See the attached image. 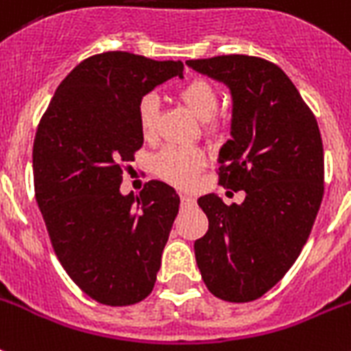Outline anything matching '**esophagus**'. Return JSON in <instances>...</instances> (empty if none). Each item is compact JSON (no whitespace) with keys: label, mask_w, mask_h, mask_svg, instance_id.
<instances>
[{"label":"esophagus","mask_w":351,"mask_h":351,"mask_svg":"<svg viewBox=\"0 0 351 351\" xmlns=\"http://www.w3.org/2000/svg\"><path fill=\"white\" fill-rule=\"evenodd\" d=\"M195 204H196L195 196L187 195V193H184V195H182V207H193Z\"/></svg>","instance_id":"esophagus-1"}]
</instances>
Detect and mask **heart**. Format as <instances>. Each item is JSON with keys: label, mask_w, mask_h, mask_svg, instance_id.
Returning <instances> with one entry per match:
<instances>
[{"label": "heart", "mask_w": 351, "mask_h": 351, "mask_svg": "<svg viewBox=\"0 0 351 351\" xmlns=\"http://www.w3.org/2000/svg\"><path fill=\"white\" fill-rule=\"evenodd\" d=\"M178 99L189 108L196 119L204 122L215 117L220 104L218 90L205 79H193L182 84L178 88ZM156 117H158V99L153 93H146L136 104V121L144 138H151L155 133ZM204 166V151L196 147L167 146L153 158V171L156 175L180 187L193 184Z\"/></svg>", "instance_id": "b5f03b06"}]
</instances>
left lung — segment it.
Here are the masks:
<instances>
[{"label":"left lung","mask_w":351,"mask_h":351,"mask_svg":"<svg viewBox=\"0 0 351 351\" xmlns=\"http://www.w3.org/2000/svg\"><path fill=\"white\" fill-rule=\"evenodd\" d=\"M195 72L232 97L230 138L220 149V184L245 191L241 205L198 198L209 230L196 265L216 298L249 303L269 292L301 254L324 191L323 141L298 88L274 62L252 56L191 59Z\"/></svg>","instance_id":"1"}]
</instances>
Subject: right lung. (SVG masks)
<instances>
[{
    "label": "right lung",
    "instance_id": "right-lung-1",
    "mask_svg": "<svg viewBox=\"0 0 351 351\" xmlns=\"http://www.w3.org/2000/svg\"><path fill=\"white\" fill-rule=\"evenodd\" d=\"M182 72V61L97 53L64 77L37 126L34 187L48 236L66 274L102 304H135L155 287L180 198L158 180L124 196L122 164L144 142L141 97Z\"/></svg>",
    "mask_w": 351,
    "mask_h": 351
}]
</instances>
